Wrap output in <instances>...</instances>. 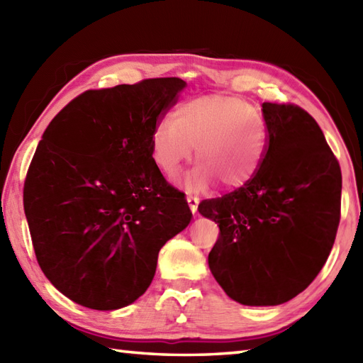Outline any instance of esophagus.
<instances>
[{"instance_id":"obj_1","label":"esophagus","mask_w":363,"mask_h":363,"mask_svg":"<svg viewBox=\"0 0 363 363\" xmlns=\"http://www.w3.org/2000/svg\"><path fill=\"white\" fill-rule=\"evenodd\" d=\"M187 203H189V207L191 212H196L198 211V204H199V198L194 196V195H187Z\"/></svg>"}]
</instances>
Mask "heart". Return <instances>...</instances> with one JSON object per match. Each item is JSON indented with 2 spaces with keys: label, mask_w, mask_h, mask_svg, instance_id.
I'll use <instances>...</instances> for the list:
<instances>
[{
  "label": "heart",
  "mask_w": 363,
  "mask_h": 363,
  "mask_svg": "<svg viewBox=\"0 0 363 363\" xmlns=\"http://www.w3.org/2000/svg\"><path fill=\"white\" fill-rule=\"evenodd\" d=\"M265 117L246 99L204 95L176 107L151 133V157L168 179L181 173L196 146L198 165L187 177L189 190H204L213 181L237 190L260 172L268 152Z\"/></svg>",
  "instance_id": "obj_1"
}]
</instances>
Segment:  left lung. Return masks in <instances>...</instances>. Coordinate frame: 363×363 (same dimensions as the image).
<instances>
[{"label": "left lung", "instance_id": "left-lung-1", "mask_svg": "<svg viewBox=\"0 0 363 363\" xmlns=\"http://www.w3.org/2000/svg\"><path fill=\"white\" fill-rule=\"evenodd\" d=\"M268 152L254 179L198 211L220 228L209 268L245 306L287 303L317 277L340 223L342 172L318 123L295 104H262Z\"/></svg>", "mask_w": 363, "mask_h": 363}]
</instances>
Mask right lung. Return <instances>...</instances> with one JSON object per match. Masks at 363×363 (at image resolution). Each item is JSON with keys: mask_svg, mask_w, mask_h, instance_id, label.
Wrapping results in <instances>:
<instances>
[{"mask_svg": "<svg viewBox=\"0 0 363 363\" xmlns=\"http://www.w3.org/2000/svg\"><path fill=\"white\" fill-rule=\"evenodd\" d=\"M186 87L179 78L87 90L46 128L23 204L50 282L89 309L142 296L169 238L189 226L182 191L151 157V133Z\"/></svg>", "mask_w": 363, "mask_h": 363, "instance_id": "obj_1", "label": "right lung"}]
</instances>
